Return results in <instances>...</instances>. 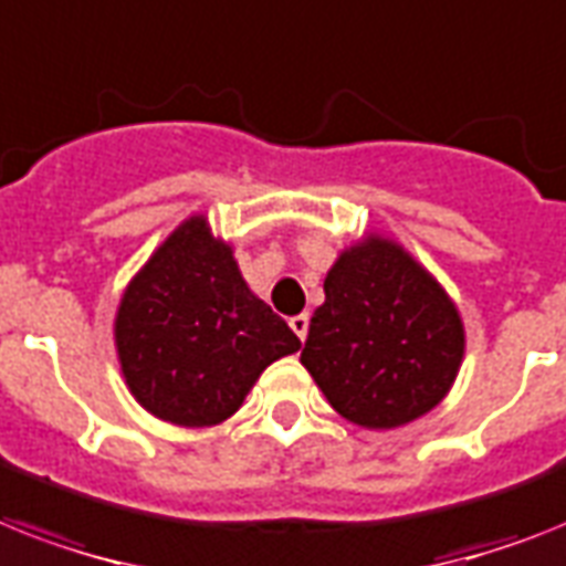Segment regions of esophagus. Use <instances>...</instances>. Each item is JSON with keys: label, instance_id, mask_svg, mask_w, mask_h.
<instances>
[{"label": "esophagus", "instance_id": "1", "mask_svg": "<svg viewBox=\"0 0 566 566\" xmlns=\"http://www.w3.org/2000/svg\"><path fill=\"white\" fill-rule=\"evenodd\" d=\"M307 325H311V319H307V314H298V316H293V319H291L293 334H296V337L302 339V343H305V337H307Z\"/></svg>", "mask_w": 566, "mask_h": 566}]
</instances>
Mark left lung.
Here are the masks:
<instances>
[{
    "label": "left lung",
    "instance_id": "8db88e82",
    "mask_svg": "<svg viewBox=\"0 0 566 566\" xmlns=\"http://www.w3.org/2000/svg\"><path fill=\"white\" fill-rule=\"evenodd\" d=\"M465 355L453 298L392 238L366 235L325 275L302 366L352 424H410L450 392Z\"/></svg>",
    "mask_w": 566,
    "mask_h": 566
}]
</instances>
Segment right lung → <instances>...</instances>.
I'll return each mask as SVG.
<instances>
[{
	"label": "right lung",
	"mask_w": 566,
	"mask_h": 566,
	"mask_svg": "<svg viewBox=\"0 0 566 566\" xmlns=\"http://www.w3.org/2000/svg\"><path fill=\"white\" fill-rule=\"evenodd\" d=\"M282 316L247 287L203 214L182 220L133 275L116 314L124 384L179 427L227 421L270 363L298 352Z\"/></svg>",
	"instance_id": "right-lung-1"
}]
</instances>
